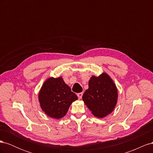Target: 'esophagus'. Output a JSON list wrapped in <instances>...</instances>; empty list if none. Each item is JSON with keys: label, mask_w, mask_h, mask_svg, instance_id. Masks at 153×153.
I'll list each match as a JSON object with an SVG mask.
<instances>
[{"label": "esophagus", "mask_w": 153, "mask_h": 153, "mask_svg": "<svg viewBox=\"0 0 153 153\" xmlns=\"http://www.w3.org/2000/svg\"><path fill=\"white\" fill-rule=\"evenodd\" d=\"M82 95H83V92H80V93L77 94V96L78 97V98L81 99L82 98Z\"/></svg>", "instance_id": "esophagus-1"}]
</instances>
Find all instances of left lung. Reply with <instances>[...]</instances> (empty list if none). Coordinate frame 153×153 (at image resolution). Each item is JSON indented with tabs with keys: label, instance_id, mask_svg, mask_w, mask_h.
Here are the masks:
<instances>
[{
	"label": "left lung",
	"instance_id": "obj_1",
	"mask_svg": "<svg viewBox=\"0 0 153 153\" xmlns=\"http://www.w3.org/2000/svg\"><path fill=\"white\" fill-rule=\"evenodd\" d=\"M82 99L92 114L103 118L112 112L116 105V86L107 74L103 73L98 77L92 76Z\"/></svg>",
	"mask_w": 153,
	"mask_h": 153
}]
</instances>
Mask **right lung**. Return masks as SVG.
Wrapping results in <instances>:
<instances>
[{
	"mask_svg": "<svg viewBox=\"0 0 153 153\" xmlns=\"http://www.w3.org/2000/svg\"><path fill=\"white\" fill-rule=\"evenodd\" d=\"M77 99V96L61 77L48 78L39 94L41 108L48 116L55 119L64 117L73 101Z\"/></svg>",
	"mask_w": 153,
	"mask_h": 153,
	"instance_id": "add662e5",
	"label": "right lung"
}]
</instances>
